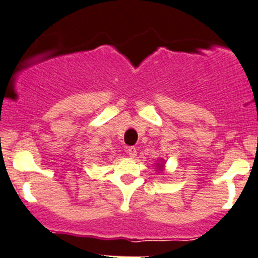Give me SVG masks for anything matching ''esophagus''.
I'll return each instance as SVG.
<instances>
[{
  "instance_id": "obj_1",
  "label": "esophagus",
  "mask_w": 258,
  "mask_h": 258,
  "mask_svg": "<svg viewBox=\"0 0 258 258\" xmlns=\"http://www.w3.org/2000/svg\"><path fill=\"white\" fill-rule=\"evenodd\" d=\"M126 153L129 154L130 158H135V156L137 155V150H136L135 147H129L128 150H126Z\"/></svg>"
}]
</instances>
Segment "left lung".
<instances>
[{"label": "left lung", "instance_id": "obj_1", "mask_svg": "<svg viewBox=\"0 0 258 258\" xmlns=\"http://www.w3.org/2000/svg\"><path fill=\"white\" fill-rule=\"evenodd\" d=\"M155 169L158 170L159 173H163V170H165V160L163 159L160 160V162L155 165Z\"/></svg>", "mask_w": 258, "mask_h": 258}]
</instances>
